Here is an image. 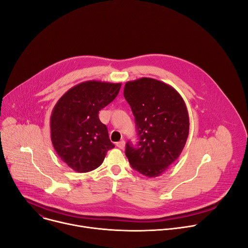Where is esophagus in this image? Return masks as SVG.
<instances>
[{
  "label": "esophagus",
  "instance_id": "obj_1",
  "mask_svg": "<svg viewBox=\"0 0 248 248\" xmlns=\"http://www.w3.org/2000/svg\"><path fill=\"white\" fill-rule=\"evenodd\" d=\"M116 146H117L118 148H120V149H124V148H125V141H124V140H121V141L117 142V143H116Z\"/></svg>",
  "mask_w": 248,
  "mask_h": 248
}]
</instances>
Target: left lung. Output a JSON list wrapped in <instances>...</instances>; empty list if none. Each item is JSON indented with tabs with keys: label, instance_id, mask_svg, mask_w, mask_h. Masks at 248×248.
Masks as SVG:
<instances>
[{
	"label": "left lung",
	"instance_id": "1",
	"mask_svg": "<svg viewBox=\"0 0 248 248\" xmlns=\"http://www.w3.org/2000/svg\"><path fill=\"white\" fill-rule=\"evenodd\" d=\"M123 94L139 137L136 146L126 144L129 163L148 178L161 176L186 145L189 130L186 103L175 88L148 78L126 82Z\"/></svg>",
	"mask_w": 248,
	"mask_h": 248
}]
</instances>
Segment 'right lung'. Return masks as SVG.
Returning a JSON list of instances; mask_svg holds the SVG:
<instances>
[{
	"label": "right lung",
	"mask_w": 248,
	"mask_h": 248,
	"mask_svg": "<svg viewBox=\"0 0 248 248\" xmlns=\"http://www.w3.org/2000/svg\"><path fill=\"white\" fill-rule=\"evenodd\" d=\"M121 83L81 82L65 92L50 116V137L61 159L78 173L98 168L114 148L99 111L118 95Z\"/></svg>",
	"instance_id": "obj_1"
}]
</instances>
